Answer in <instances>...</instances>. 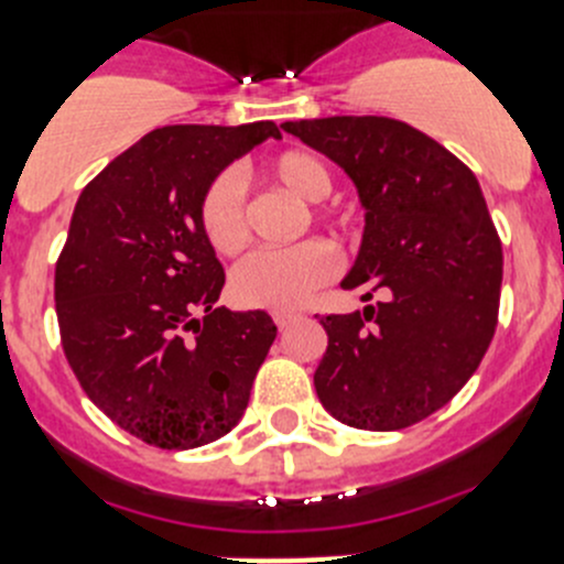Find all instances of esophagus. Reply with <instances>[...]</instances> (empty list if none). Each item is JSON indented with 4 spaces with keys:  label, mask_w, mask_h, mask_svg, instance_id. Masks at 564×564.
<instances>
[{
    "label": "esophagus",
    "mask_w": 564,
    "mask_h": 564,
    "mask_svg": "<svg viewBox=\"0 0 564 564\" xmlns=\"http://www.w3.org/2000/svg\"><path fill=\"white\" fill-rule=\"evenodd\" d=\"M272 318H275V324L278 327H289V324H294L297 322V318H303V314H300V311H275V314H272Z\"/></svg>",
    "instance_id": "esophagus-1"
}]
</instances>
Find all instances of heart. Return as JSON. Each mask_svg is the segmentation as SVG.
I'll use <instances>...</instances> for the list:
<instances>
[{
	"label": "heart",
	"mask_w": 564,
	"mask_h": 564,
	"mask_svg": "<svg viewBox=\"0 0 564 564\" xmlns=\"http://www.w3.org/2000/svg\"><path fill=\"white\" fill-rule=\"evenodd\" d=\"M264 174L286 187L300 202H324L333 191L327 166L311 152L289 150L272 158ZM311 218L324 220L322 209ZM198 226L204 240L220 256H237L250 240L246 191L235 172H220L204 187L198 202ZM335 272V253L324 240H303L289 248H264L248 256L231 275V297L242 308H300Z\"/></svg>",
	"instance_id": "obj_1"
}]
</instances>
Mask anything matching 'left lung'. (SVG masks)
Listing matches in <instances>:
<instances>
[{
    "mask_svg": "<svg viewBox=\"0 0 564 564\" xmlns=\"http://www.w3.org/2000/svg\"><path fill=\"white\" fill-rule=\"evenodd\" d=\"M283 130L357 185L366 235L340 286L362 300L384 294L362 314L318 318V401L351 429H409L469 382L497 329L502 242L477 176L390 117L300 119Z\"/></svg>",
    "mask_w": 564,
    "mask_h": 564,
    "instance_id": "left-lung-1",
    "label": "left lung"
}]
</instances>
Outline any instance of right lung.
Here are the masks:
<instances>
[{"mask_svg": "<svg viewBox=\"0 0 564 564\" xmlns=\"http://www.w3.org/2000/svg\"><path fill=\"white\" fill-rule=\"evenodd\" d=\"M270 135L275 122L158 128L73 209L54 272L62 349L89 401L152 447L229 434L278 335L264 311L215 308L226 275L198 226L209 180Z\"/></svg>", "mask_w": 564, "mask_h": 564, "instance_id": "right-lung-1", "label": "right lung"}]
</instances>
